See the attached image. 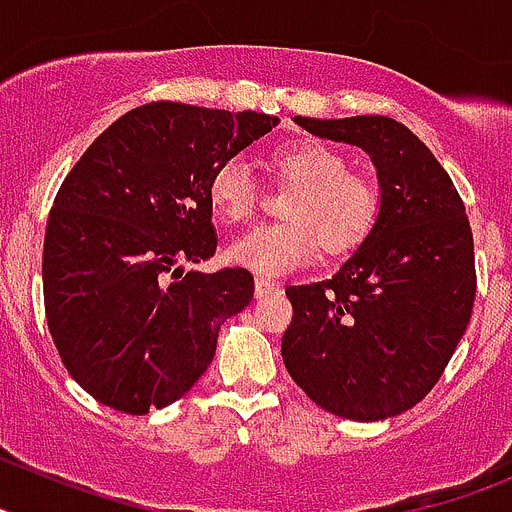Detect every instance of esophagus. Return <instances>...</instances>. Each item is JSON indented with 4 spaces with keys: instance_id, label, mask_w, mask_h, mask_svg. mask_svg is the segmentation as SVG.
Listing matches in <instances>:
<instances>
[{
    "instance_id": "esophagus-1",
    "label": "esophagus",
    "mask_w": 512,
    "mask_h": 512,
    "mask_svg": "<svg viewBox=\"0 0 512 512\" xmlns=\"http://www.w3.org/2000/svg\"><path fill=\"white\" fill-rule=\"evenodd\" d=\"M282 284L277 279H269V277H256V297H266L271 292H279Z\"/></svg>"
}]
</instances>
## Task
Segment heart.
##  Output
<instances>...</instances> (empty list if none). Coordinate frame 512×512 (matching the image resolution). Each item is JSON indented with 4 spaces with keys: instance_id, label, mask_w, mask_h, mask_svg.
Segmentation results:
<instances>
[{
    "instance_id": "1",
    "label": "heart",
    "mask_w": 512,
    "mask_h": 512,
    "mask_svg": "<svg viewBox=\"0 0 512 512\" xmlns=\"http://www.w3.org/2000/svg\"><path fill=\"white\" fill-rule=\"evenodd\" d=\"M271 169L292 184L284 197L287 220L259 225L228 246V261L274 277L295 269L323 248L330 256L354 251L369 238L382 212V192L369 176L348 169V158L328 143L297 138L269 153ZM207 197L228 223H243L256 210V182L243 158H225L212 169Z\"/></svg>"
}]
</instances>
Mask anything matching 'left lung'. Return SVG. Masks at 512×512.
Masks as SVG:
<instances>
[{"instance_id": "1", "label": "left lung", "mask_w": 512, "mask_h": 512, "mask_svg": "<svg viewBox=\"0 0 512 512\" xmlns=\"http://www.w3.org/2000/svg\"><path fill=\"white\" fill-rule=\"evenodd\" d=\"M295 122L369 153L382 212L333 277L287 287L284 366L328 413L392 418L433 390L472 318L469 217L451 176L402 122L384 115Z\"/></svg>"}]
</instances>
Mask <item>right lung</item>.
<instances>
[{"label": "right lung", "mask_w": 512, "mask_h": 512, "mask_svg": "<svg viewBox=\"0 0 512 512\" xmlns=\"http://www.w3.org/2000/svg\"><path fill=\"white\" fill-rule=\"evenodd\" d=\"M277 117L182 102L125 112L58 189L43 243L45 318L63 366L107 408L146 415L207 372L248 269L184 271L217 248L207 182Z\"/></svg>", "instance_id": "add662e5"}]
</instances>
